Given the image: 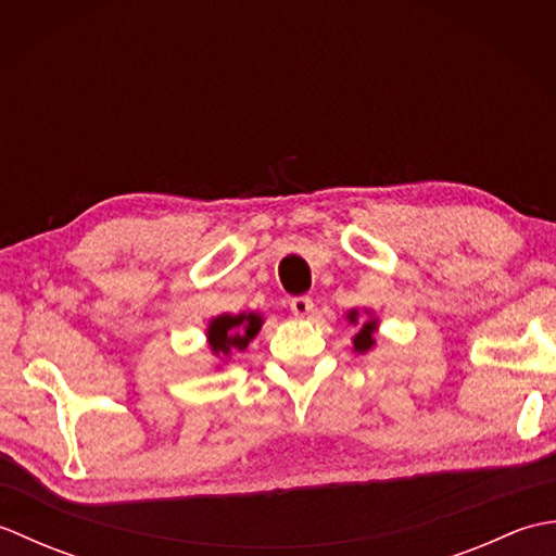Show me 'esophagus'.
<instances>
[{"label": "esophagus", "instance_id": "34e87169", "mask_svg": "<svg viewBox=\"0 0 556 556\" xmlns=\"http://www.w3.org/2000/svg\"><path fill=\"white\" fill-rule=\"evenodd\" d=\"M291 313L296 317H308L313 313V299L311 296H296L291 299Z\"/></svg>", "mask_w": 556, "mask_h": 556}]
</instances>
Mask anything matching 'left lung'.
I'll return each instance as SVG.
<instances>
[{"instance_id":"8db88e82","label":"left lung","mask_w":556,"mask_h":556,"mask_svg":"<svg viewBox=\"0 0 556 556\" xmlns=\"http://www.w3.org/2000/svg\"><path fill=\"white\" fill-rule=\"evenodd\" d=\"M356 317H358V313H356V311H351V313H349V320H351V323H356ZM375 325H377L375 320H368V323L363 325L361 332H358L356 337H353V349L361 351V353H365V351H368V349L375 344V339H372Z\"/></svg>"}]
</instances>
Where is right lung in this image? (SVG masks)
Listing matches in <instances>:
<instances>
[{
    "label": "right lung",
    "mask_w": 556,
    "mask_h": 556,
    "mask_svg": "<svg viewBox=\"0 0 556 556\" xmlns=\"http://www.w3.org/2000/svg\"><path fill=\"white\" fill-rule=\"evenodd\" d=\"M260 325H263V317L255 315V313H248V315H219L217 320L210 323L207 329V339H210V346L212 351L217 353H227L231 349H239L243 351L248 346V341H251Z\"/></svg>",
    "instance_id": "right-lung-1"
}]
</instances>
